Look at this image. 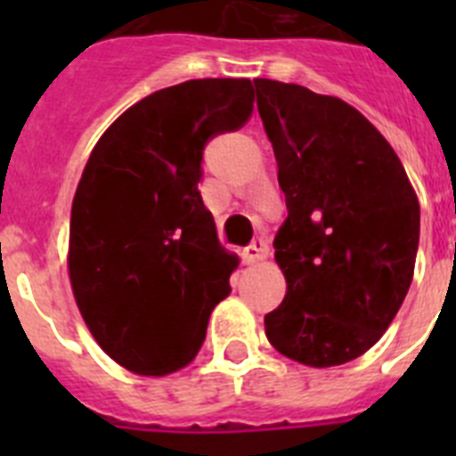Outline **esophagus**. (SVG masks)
<instances>
[{"mask_svg":"<svg viewBox=\"0 0 456 456\" xmlns=\"http://www.w3.org/2000/svg\"><path fill=\"white\" fill-rule=\"evenodd\" d=\"M267 256H269L267 241L256 240L251 247L244 248V253H241V260H244V265H256V263H260V260H265Z\"/></svg>","mask_w":456,"mask_h":456,"instance_id":"1","label":"esophagus"}]
</instances>
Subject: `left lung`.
Instances as JSON below:
<instances>
[{
    "label": "left lung",
    "instance_id": "1",
    "mask_svg": "<svg viewBox=\"0 0 456 456\" xmlns=\"http://www.w3.org/2000/svg\"><path fill=\"white\" fill-rule=\"evenodd\" d=\"M253 82L288 205L273 240L288 292L265 315V333L308 368L349 363L384 336L413 281L416 189L352 104L299 84Z\"/></svg>",
    "mask_w": 456,
    "mask_h": 456
}]
</instances>
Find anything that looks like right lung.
<instances>
[{
	"label": "right lung",
	"instance_id": "right-lung-1",
	"mask_svg": "<svg viewBox=\"0 0 456 456\" xmlns=\"http://www.w3.org/2000/svg\"><path fill=\"white\" fill-rule=\"evenodd\" d=\"M251 79H189L132 104L100 136L70 212L68 276L102 352L134 374L189 365L240 265L200 199L212 136L253 114Z\"/></svg>",
	"mask_w": 456,
	"mask_h": 456
}]
</instances>
